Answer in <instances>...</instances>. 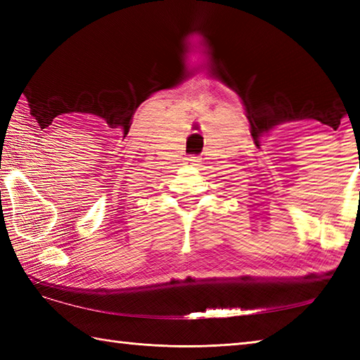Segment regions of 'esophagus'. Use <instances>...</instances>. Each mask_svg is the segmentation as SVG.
Segmentation results:
<instances>
[{
    "mask_svg": "<svg viewBox=\"0 0 360 360\" xmlns=\"http://www.w3.org/2000/svg\"><path fill=\"white\" fill-rule=\"evenodd\" d=\"M198 162H200V158H198V156H188L187 158V164H190V165H198Z\"/></svg>",
    "mask_w": 360,
    "mask_h": 360,
    "instance_id": "obj_1",
    "label": "esophagus"
}]
</instances>
